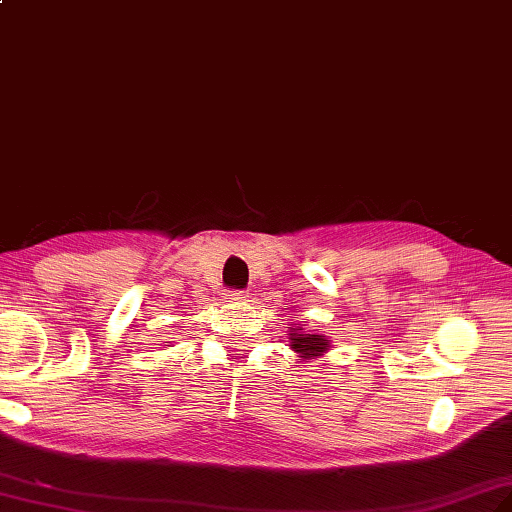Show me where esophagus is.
Instances as JSON below:
<instances>
[{
	"instance_id": "34e87169",
	"label": "esophagus",
	"mask_w": 512,
	"mask_h": 512,
	"mask_svg": "<svg viewBox=\"0 0 512 512\" xmlns=\"http://www.w3.org/2000/svg\"><path fill=\"white\" fill-rule=\"evenodd\" d=\"M242 300H246V292L231 290V292L227 294V303H242Z\"/></svg>"
}]
</instances>
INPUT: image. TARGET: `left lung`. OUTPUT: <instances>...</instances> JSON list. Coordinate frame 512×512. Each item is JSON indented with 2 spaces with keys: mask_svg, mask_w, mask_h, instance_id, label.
<instances>
[{
  "mask_svg": "<svg viewBox=\"0 0 512 512\" xmlns=\"http://www.w3.org/2000/svg\"><path fill=\"white\" fill-rule=\"evenodd\" d=\"M287 339H290V348L298 355V361L320 359L331 350V337L322 331L305 329V324L287 326Z\"/></svg>",
  "mask_w": 512,
  "mask_h": 512,
  "instance_id": "8db88e82",
  "label": "left lung"
}]
</instances>
